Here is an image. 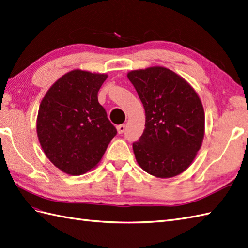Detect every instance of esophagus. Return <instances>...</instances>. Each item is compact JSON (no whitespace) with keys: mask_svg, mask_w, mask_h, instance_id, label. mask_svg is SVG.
Segmentation results:
<instances>
[{"mask_svg":"<svg viewBox=\"0 0 248 248\" xmlns=\"http://www.w3.org/2000/svg\"><path fill=\"white\" fill-rule=\"evenodd\" d=\"M124 130H125V124H119V125H117L118 134H123V133L124 132Z\"/></svg>","mask_w":248,"mask_h":248,"instance_id":"1","label":"esophagus"}]
</instances>
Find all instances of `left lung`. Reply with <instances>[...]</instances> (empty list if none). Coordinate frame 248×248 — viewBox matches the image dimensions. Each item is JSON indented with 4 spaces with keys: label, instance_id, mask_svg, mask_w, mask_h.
<instances>
[{
    "label": "left lung",
    "instance_id": "obj_1",
    "mask_svg": "<svg viewBox=\"0 0 248 248\" xmlns=\"http://www.w3.org/2000/svg\"><path fill=\"white\" fill-rule=\"evenodd\" d=\"M145 111V129L133 151L145 172L170 178L193 162L204 136V110L194 89L163 67L128 73Z\"/></svg>",
    "mask_w": 248,
    "mask_h": 248
}]
</instances>
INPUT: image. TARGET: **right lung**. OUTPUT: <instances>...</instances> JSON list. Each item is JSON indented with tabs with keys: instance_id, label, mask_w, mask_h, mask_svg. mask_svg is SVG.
I'll return each instance as SVG.
<instances>
[{
	"instance_id": "add662e5",
	"label": "right lung",
	"mask_w": 248,
	"mask_h": 248,
	"mask_svg": "<svg viewBox=\"0 0 248 248\" xmlns=\"http://www.w3.org/2000/svg\"><path fill=\"white\" fill-rule=\"evenodd\" d=\"M107 74L73 70L43 98L36 131L44 153L69 175H81L100 161L117 130L98 103Z\"/></svg>"
}]
</instances>
